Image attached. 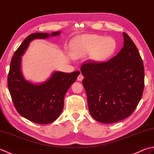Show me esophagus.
<instances>
[{
    "instance_id": "34e87169",
    "label": "esophagus",
    "mask_w": 154,
    "mask_h": 154,
    "mask_svg": "<svg viewBox=\"0 0 154 154\" xmlns=\"http://www.w3.org/2000/svg\"><path fill=\"white\" fill-rule=\"evenodd\" d=\"M83 78H84V77L83 76V75L82 74H79V76L77 77V80L79 81H81L83 79Z\"/></svg>"
}]
</instances>
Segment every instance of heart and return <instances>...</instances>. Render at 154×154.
Listing matches in <instances>:
<instances>
[{
  "label": "heart",
  "mask_w": 154,
  "mask_h": 154,
  "mask_svg": "<svg viewBox=\"0 0 154 154\" xmlns=\"http://www.w3.org/2000/svg\"><path fill=\"white\" fill-rule=\"evenodd\" d=\"M116 44L112 38H104L97 34H84L75 37L70 43L71 54L79 58L92 53L94 60L102 61L113 54Z\"/></svg>",
  "instance_id": "b5f03b06"
}]
</instances>
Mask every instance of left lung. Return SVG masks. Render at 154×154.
I'll return each mask as SVG.
<instances>
[{
    "label": "left lung",
    "mask_w": 154,
    "mask_h": 154,
    "mask_svg": "<svg viewBox=\"0 0 154 154\" xmlns=\"http://www.w3.org/2000/svg\"><path fill=\"white\" fill-rule=\"evenodd\" d=\"M124 46L108 61L90 60L81 67L91 115L114 123L133 113L142 97L144 67L136 45L123 32Z\"/></svg>",
    "instance_id": "left-lung-1"
}]
</instances>
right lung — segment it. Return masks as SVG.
<instances>
[{
    "instance_id": "add662e5",
    "label": "right lung",
    "mask_w": 154,
    "mask_h": 154,
    "mask_svg": "<svg viewBox=\"0 0 154 154\" xmlns=\"http://www.w3.org/2000/svg\"><path fill=\"white\" fill-rule=\"evenodd\" d=\"M60 34V32H55L51 35L48 33L29 35L16 50L11 60L8 87L13 104L21 116L34 123L50 124L60 116L63 109L65 94L77 79L80 71L70 73L56 71L45 83L34 85L22 77L21 56L32 40L45 39Z\"/></svg>"
}]
</instances>
